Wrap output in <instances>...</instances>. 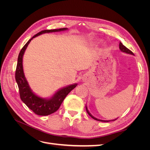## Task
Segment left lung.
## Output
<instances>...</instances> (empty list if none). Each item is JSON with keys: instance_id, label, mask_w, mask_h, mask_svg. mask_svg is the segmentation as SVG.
Segmentation results:
<instances>
[{"instance_id": "obj_1", "label": "left lung", "mask_w": 150, "mask_h": 150, "mask_svg": "<svg viewBox=\"0 0 150 150\" xmlns=\"http://www.w3.org/2000/svg\"><path fill=\"white\" fill-rule=\"evenodd\" d=\"M120 50L121 51H122V52H126V53H128V54H133V52L131 51H130V50L129 49H128L126 47H125L123 44H122L121 42H120ZM86 112H88V114L92 117L93 119H94V120H96V121H103V122H109V121H104V120H99V119H97V118H96V117H94V116H93L91 115L90 114V112L88 111V108H87V107L86 106ZM117 120V119H115V120H112V121H115V120Z\"/></svg>"}]
</instances>
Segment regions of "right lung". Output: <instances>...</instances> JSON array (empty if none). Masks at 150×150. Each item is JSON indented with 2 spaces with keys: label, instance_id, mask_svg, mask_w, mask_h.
<instances>
[{
  "label": "right lung",
  "instance_id": "add662e5",
  "mask_svg": "<svg viewBox=\"0 0 150 150\" xmlns=\"http://www.w3.org/2000/svg\"><path fill=\"white\" fill-rule=\"evenodd\" d=\"M66 29L67 28H61L59 29L44 30L39 32V33L36 34L28 40V42L21 50L19 56H18L16 70V80L18 87H19L20 98L21 100L25 104V105L33 111L35 114L38 115L47 116L52 114L54 112L57 111L58 109L60 108L62 101H64V98L72 89L76 87L77 84L69 86L58 91L51 98L49 99H42L36 96L32 92L24 76L23 66H22V57H23L24 51L30 40L36 36H38L44 33L58 32Z\"/></svg>",
  "mask_w": 150,
  "mask_h": 150
}]
</instances>
